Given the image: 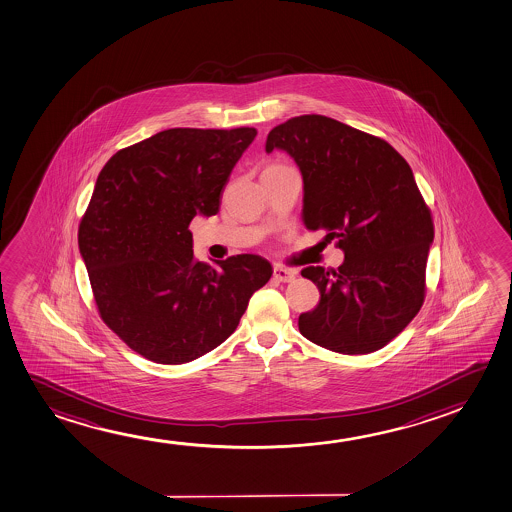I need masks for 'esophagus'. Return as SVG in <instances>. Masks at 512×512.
I'll return each instance as SVG.
<instances>
[{"label":"esophagus","instance_id":"obj_1","mask_svg":"<svg viewBox=\"0 0 512 512\" xmlns=\"http://www.w3.org/2000/svg\"><path fill=\"white\" fill-rule=\"evenodd\" d=\"M275 280L278 282L289 283L296 278L297 271L296 269H289V267L280 266V264H276L275 266Z\"/></svg>","mask_w":512,"mask_h":512}]
</instances>
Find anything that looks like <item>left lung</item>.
Returning <instances> with one entry per match:
<instances>
[{
  "label": "left lung",
  "instance_id": "8db88e82",
  "mask_svg": "<svg viewBox=\"0 0 512 512\" xmlns=\"http://www.w3.org/2000/svg\"><path fill=\"white\" fill-rule=\"evenodd\" d=\"M273 149L303 174L306 229L326 230L345 253L336 271H301L320 301L299 315V331L347 356L386 347L423 306L435 234L410 165L384 139L320 114L275 126L266 141Z\"/></svg>",
  "mask_w": 512,
  "mask_h": 512
}]
</instances>
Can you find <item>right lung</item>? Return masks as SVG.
Returning <instances> with one entry per match:
<instances>
[{
	"instance_id": "obj_1",
	"label": "right lung",
	"mask_w": 512,
	"mask_h": 512,
	"mask_svg": "<svg viewBox=\"0 0 512 512\" xmlns=\"http://www.w3.org/2000/svg\"><path fill=\"white\" fill-rule=\"evenodd\" d=\"M255 135L250 126L171 128L119 149L98 174L79 250L100 317L153 363H190L216 349L273 275L252 253L200 262L188 230L195 216L218 213Z\"/></svg>"
}]
</instances>
